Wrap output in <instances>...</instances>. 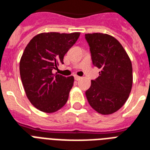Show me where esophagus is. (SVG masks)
I'll return each instance as SVG.
<instances>
[{"label": "esophagus", "instance_id": "1", "mask_svg": "<svg viewBox=\"0 0 150 150\" xmlns=\"http://www.w3.org/2000/svg\"><path fill=\"white\" fill-rule=\"evenodd\" d=\"M82 79V77H80V76H78V75H75V79L76 80V81H79V80H80Z\"/></svg>", "mask_w": 150, "mask_h": 150}]
</instances>
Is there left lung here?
Here are the masks:
<instances>
[{"instance_id":"left-lung-1","label":"left lung","mask_w":150,"mask_h":150,"mask_svg":"<svg viewBox=\"0 0 150 150\" xmlns=\"http://www.w3.org/2000/svg\"><path fill=\"white\" fill-rule=\"evenodd\" d=\"M92 61L100 69L91 81L86 96L90 106L98 113L110 115L118 111L128 99L132 88V64L118 40L102 33L86 34Z\"/></svg>"}]
</instances>
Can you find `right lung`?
Wrapping results in <instances>:
<instances>
[{
    "label": "right lung",
    "instance_id": "1",
    "mask_svg": "<svg viewBox=\"0 0 150 150\" xmlns=\"http://www.w3.org/2000/svg\"><path fill=\"white\" fill-rule=\"evenodd\" d=\"M79 35V32L40 33L25 48L19 62L20 77L28 100L38 110L55 112L67 103L74 77L52 70L64 64V55Z\"/></svg>",
    "mask_w": 150,
    "mask_h": 150
}]
</instances>
